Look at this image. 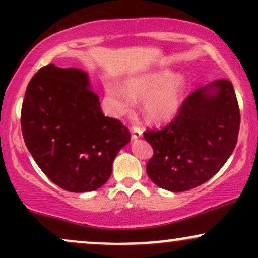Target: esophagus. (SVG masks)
<instances>
[{
	"mask_svg": "<svg viewBox=\"0 0 258 258\" xmlns=\"http://www.w3.org/2000/svg\"><path fill=\"white\" fill-rule=\"evenodd\" d=\"M132 137H133V138H135V139H137V138L139 137V136L137 135V133H133V135H132Z\"/></svg>",
	"mask_w": 258,
	"mask_h": 258,
	"instance_id": "esophagus-1",
	"label": "esophagus"
}]
</instances>
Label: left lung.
I'll list each match as a JSON object with an SVG mask.
<instances>
[{
  "label": "left lung",
  "mask_w": 258,
  "mask_h": 258,
  "mask_svg": "<svg viewBox=\"0 0 258 258\" xmlns=\"http://www.w3.org/2000/svg\"><path fill=\"white\" fill-rule=\"evenodd\" d=\"M20 122L37 166L73 193L104 184L131 139L126 126L103 114L88 74L79 68H41L26 87Z\"/></svg>",
  "instance_id": "obj_1"
}]
</instances>
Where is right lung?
<instances>
[{
  "instance_id": "1",
  "label": "right lung",
  "mask_w": 258,
  "mask_h": 258,
  "mask_svg": "<svg viewBox=\"0 0 258 258\" xmlns=\"http://www.w3.org/2000/svg\"><path fill=\"white\" fill-rule=\"evenodd\" d=\"M239 125L240 112L230 82L220 80L198 88L170 123L144 132L154 150L148 176L173 193L201 185L232 155Z\"/></svg>"
}]
</instances>
